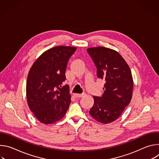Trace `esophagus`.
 <instances>
[{
  "label": "esophagus",
  "mask_w": 159,
  "mask_h": 159,
  "mask_svg": "<svg viewBox=\"0 0 159 159\" xmlns=\"http://www.w3.org/2000/svg\"><path fill=\"white\" fill-rule=\"evenodd\" d=\"M85 96V93H83V94H74V96L76 98H82L84 96Z\"/></svg>",
  "instance_id": "esophagus-1"
}]
</instances>
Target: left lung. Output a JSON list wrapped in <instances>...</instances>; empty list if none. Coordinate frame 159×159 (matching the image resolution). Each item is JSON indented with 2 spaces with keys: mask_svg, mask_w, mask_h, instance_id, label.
<instances>
[{
  "mask_svg": "<svg viewBox=\"0 0 159 159\" xmlns=\"http://www.w3.org/2000/svg\"><path fill=\"white\" fill-rule=\"evenodd\" d=\"M98 78L105 80L101 97L93 96L89 114L96 121L107 124L115 121L129 104L133 88L131 70L124 58L115 50L105 47L89 48Z\"/></svg>",
  "mask_w": 159,
  "mask_h": 159,
  "instance_id": "left-lung-1",
  "label": "left lung"
}]
</instances>
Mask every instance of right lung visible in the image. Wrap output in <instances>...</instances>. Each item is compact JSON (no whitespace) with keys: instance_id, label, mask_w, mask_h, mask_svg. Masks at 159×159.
I'll use <instances>...</instances> for the list:
<instances>
[{"instance_id":"obj_1","label":"right lung","mask_w":159,"mask_h":159,"mask_svg":"<svg viewBox=\"0 0 159 159\" xmlns=\"http://www.w3.org/2000/svg\"><path fill=\"white\" fill-rule=\"evenodd\" d=\"M76 48L56 47L44 52L33 63L26 83L28 104L35 117L45 125L61 120L71 102L65 71Z\"/></svg>"}]
</instances>
